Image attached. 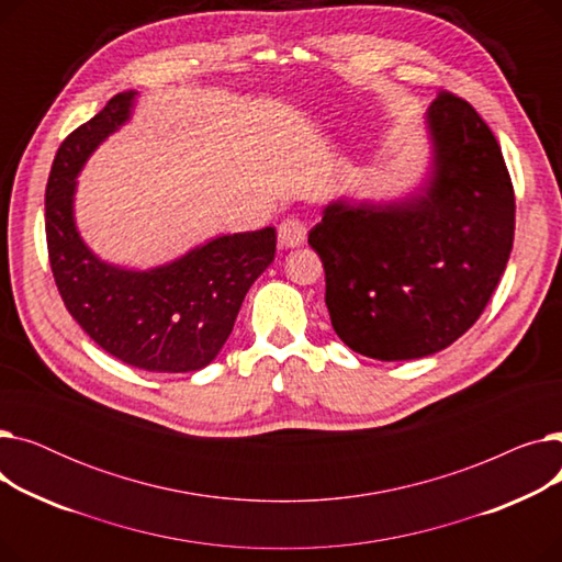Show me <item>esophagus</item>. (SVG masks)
Masks as SVG:
<instances>
[{
    "label": "esophagus",
    "mask_w": 562,
    "mask_h": 562,
    "mask_svg": "<svg viewBox=\"0 0 562 562\" xmlns=\"http://www.w3.org/2000/svg\"><path fill=\"white\" fill-rule=\"evenodd\" d=\"M307 239V229L301 221L286 218L284 223H280L278 227V246L280 248H301Z\"/></svg>",
    "instance_id": "esophagus-1"
}]
</instances>
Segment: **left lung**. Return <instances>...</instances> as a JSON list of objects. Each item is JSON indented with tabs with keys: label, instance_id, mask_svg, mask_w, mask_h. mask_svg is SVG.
Wrapping results in <instances>:
<instances>
[{
	"label": "left lung",
	"instance_id": "left-lung-1",
	"mask_svg": "<svg viewBox=\"0 0 562 562\" xmlns=\"http://www.w3.org/2000/svg\"><path fill=\"white\" fill-rule=\"evenodd\" d=\"M426 132L419 189L387 202L333 200L307 239L326 269L335 333L382 362L426 358L462 337L513 250L515 191L483 117L441 93Z\"/></svg>",
	"mask_w": 562,
	"mask_h": 562
}]
</instances>
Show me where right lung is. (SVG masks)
Here are the masks:
<instances>
[{
    "label": "right lung",
    "mask_w": 562,
    "mask_h": 562,
    "mask_svg": "<svg viewBox=\"0 0 562 562\" xmlns=\"http://www.w3.org/2000/svg\"><path fill=\"white\" fill-rule=\"evenodd\" d=\"M136 95L117 93L58 147L45 191L49 266L68 312L109 356L143 371H198L216 360L248 289L271 266L276 229L221 234L147 271L88 248L75 221L77 175L130 121Z\"/></svg>",
    "instance_id": "right-lung-1"
}]
</instances>
